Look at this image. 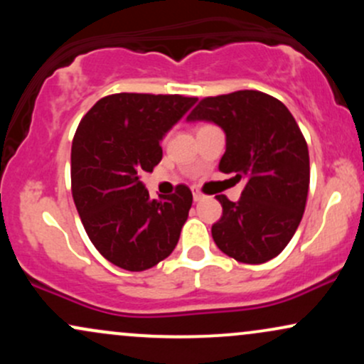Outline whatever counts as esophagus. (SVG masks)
Here are the masks:
<instances>
[{"label":"esophagus","instance_id":"obj_1","mask_svg":"<svg viewBox=\"0 0 364 364\" xmlns=\"http://www.w3.org/2000/svg\"><path fill=\"white\" fill-rule=\"evenodd\" d=\"M193 198H195V202H198V200L203 198V193L198 190H193Z\"/></svg>","mask_w":364,"mask_h":364}]
</instances>
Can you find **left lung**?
Instances as JSON below:
<instances>
[{
	"mask_svg": "<svg viewBox=\"0 0 364 364\" xmlns=\"http://www.w3.org/2000/svg\"><path fill=\"white\" fill-rule=\"evenodd\" d=\"M188 121H214L225 132L219 171L245 179L241 198L217 195L223 215L212 225L219 250L241 263L272 260L294 236L310 186L308 145L284 104L260 90L202 99Z\"/></svg>",
	"mask_w": 364,
	"mask_h": 364,
	"instance_id": "obj_1",
	"label": "left lung"
}]
</instances>
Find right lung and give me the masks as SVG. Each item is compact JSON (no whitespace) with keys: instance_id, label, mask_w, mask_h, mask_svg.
Wrapping results in <instances>:
<instances>
[{"instance_id":"add662e5","label":"right lung","mask_w":364,"mask_h":364,"mask_svg":"<svg viewBox=\"0 0 364 364\" xmlns=\"http://www.w3.org/2000/svg\"><path fill=\"white\" fill-rule=\"evenodd\" d=\"M195 102L179 94H111L75 132V207L92 245L116 267L141 272L176 248L193 195L178 185L173 195L150 200L141 174L161 162L159 141Z\"/></svg>"}]
</instances>
